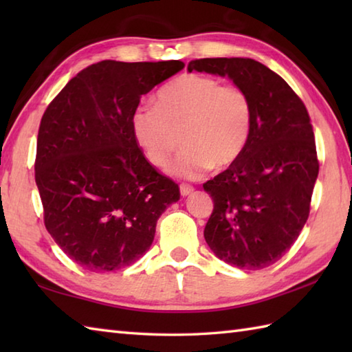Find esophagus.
<instances>
[{
  "label": "esophagus",
  "mask_w": 352,
  "mask_h": 352,
  "mask_svg": "<svg viewBox=\"0 0 352 352\" xmlns=\"http://www.w3.org/2000/svg\"><path fill=\"white\" fill-rule=\"evenodd\" d=\"M192 192H193L192 186H189V184H180V193H182V197H188V195H190Z\"/></svg>",
  "instance_id": "1"
}]
</instances>
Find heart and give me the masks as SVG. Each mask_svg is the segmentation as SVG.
<instances>
[{"label": "heart", "instance_id": "1", "mask_svg": "<svg viewBox=\"0 0 352 352\" xmlns=\"http://www.w3.org/2000/svg\"><path fill=\"white\" fill-rule=\"evenodd\" d=\"M130 126L157 168L168 166L182 139L184 146L170 172L199 178L212 166L227 169L241 159L252 134L254 109L245 89L186 74L157 92L155 106L134 109Z\"/></svg>", "mask_w": 352, "mask_h": 352}]
</instances>
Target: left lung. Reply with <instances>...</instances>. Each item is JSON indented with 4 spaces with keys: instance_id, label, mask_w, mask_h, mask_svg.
I'll list each match as a JSON object with an SVG mask.
<instances>
[{
    "instance_id": "8db88e82",
    "label": "left lung",
    "mask_w": 352,
    "mask_h": 352,
    "mask_svg": "<svg viewBox=\"0 0 352 352\" xmlns=\"http://www.w3.org/2000/svg\"><path fill=\"white\" fill-rule=\"evenodd\" d=\"M188 71L228 77L245 89L254 109L241 159L203 184L214 204L206 242L231 266H271L309 218L319 163L307 109L278 74L252 58H199Z\"/></svg>"
}]
</instances>
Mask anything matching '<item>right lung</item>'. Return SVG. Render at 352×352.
Listing matches in <instances>:
<instances>
[{"label":"right lung","instance_id":"right-lung-1","mask_svg":"<svg viewBox=\"0 0 352 352\" xmlns=\"http://www.w3.org/2000/svg\"><path fill=\"white\" fill-rule=\"evenodd\" d=\"M184 68L180 60H104L78 72L45 110L36 184L48 233L91 272L133 265L149 250L157 219L180 199L133 138L142 95Z\"/></svg>","mask_w":352,"mask_h":352}]
</instances>
